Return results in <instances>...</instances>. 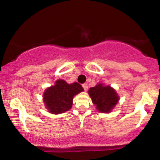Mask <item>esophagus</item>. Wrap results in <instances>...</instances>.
Instances as JSON below:
<instances>
[{
    "instance_id": "1",
    "label": "esophagus",
    "mask_w": 160,
    "mask_h": 160,
    "mask_svg": "<svg viewBox=\"0 0 160 160\" xmlns=\"http://www.w3.org/2000/svg\"><path fill=\"white\" fill-rule=\"evenodd\" d=\"M82 86V88H83V89H84V90L87 91V89H88V85H87V83H83Z\"/></svg>"
}]
</instances>
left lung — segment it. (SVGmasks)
I'll list each match as a JSON object with an SVG mask.
<instances>
[{
    "label": "left lung",
    "mask_w": 160,
    "mask_h": 160,
    "mask_svg": "<svg viewBox=\"0 0 160 160\" xmlns=\"http://www.w3.org/2000/svg\"><path fill=\"white\" fill-rule=\"evenodd\" d=\"M89 95L96 109L102 113H109L119 101V96L113 88L98 83L89 89Z\"/></svg>",
    "instance_id": "left-lung-1"
}]
</instances>
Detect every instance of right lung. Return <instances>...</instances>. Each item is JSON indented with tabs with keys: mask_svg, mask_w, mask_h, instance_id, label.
<instances>
[{
	"mask_svg": "<svg viewBox=\"0 0 160 160\" xmlns=\"http://www.w3.org/2000/svg\"><path fill=\"white\" fill-rule=\"evenodd\" d=\"M83 91L78 82L68 84L65 80H56L55 86L46 89L43 93V102L49 112L54 114L65 113L72 107L75 95Z\"/></svg>",
	"mask_w": 160,
	"mask_h": 160,
	"instance_id": "obj_1",
	"label": "right lung"
}]
</instances>
